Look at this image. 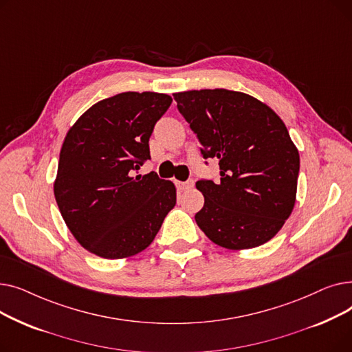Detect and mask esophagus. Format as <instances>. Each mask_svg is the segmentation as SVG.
<instances>
[{"label": "esophagus", "instance_id": "1", "mask_svg": "<svg viewBox=\"0 0 352 352\" xmlns=\"http://www.w3.org/2000/svg\"><path fill=\"white\" fill-rule=\"evenodd\" d=\"M177 187H178V190H181V191L191 190V188L194 187V181L190 179V181H186V182H177Z\"/></svg>", "mask_w": 352, "mask_h": 352}]
</instances>
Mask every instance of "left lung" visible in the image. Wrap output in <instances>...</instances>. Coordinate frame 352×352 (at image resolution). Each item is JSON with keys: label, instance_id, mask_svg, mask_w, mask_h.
I'll use <instances>...</instances> for the list:
<instances>
[{"label": "left lung", "instance_id": "left-lung-1", "mask_svg": "<svg viewBox=\"0 0 352 352\" xmlns=\"http://www.w3.org/2000/svg\"><path fill=\"white\" fill-rule=\"evenodd\" d=\"M178 111L217 158L219 181H197L204 207L195 221L212 243L227 250L265 244L291 215L300 154L283 120L267 104L224 88L175 92Z\"/></svg>", "mask_w": 352, "mask_h": 352}]
</instances>
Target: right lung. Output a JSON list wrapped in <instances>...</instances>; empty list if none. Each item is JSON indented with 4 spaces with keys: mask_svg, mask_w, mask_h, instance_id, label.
I'll use <instances>...</instances> for the list:
<instances>
[{
    "mask_svg": "<svg viewBox=\"0 0 352 352\" xmlns=\"http://www.w3.org/2000/svg\"><path fill=\"white\" fill-rule=\"evenodd\" d=\"M173 98L121 92L88 108L65 135L54 195L74 238L89 252L121 260L150 245L177 202L175 186L154 171L150 137Z\"/></svg>",
    "mask_w": 352,
    "mask_h": 352,
    "instance_id": "1",
    "label": "right lung"
}]
</instances>
